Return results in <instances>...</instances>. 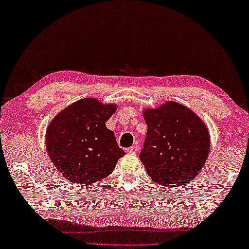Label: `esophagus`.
<instances>
[{
	"mask_svg": "<svg viewBox=\"0 0 249 249\" xmlns=\"http://www.w3.org/2000/svg\"><path fill=\"white\" fill-rule=\"evenodd\" d=\"M139 146H138L137 144H134V145H132V146H130V148H128L127 149V151L129 152V153H137L138 151H139Z\"/></svg>",
	"mask_w": 249,
	"mask_h": 249,
	"instance_id": "esophagus-1",
	"label": "esophagus"
}]
</instances>
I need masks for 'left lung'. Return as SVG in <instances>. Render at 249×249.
<instances>
[{
	"label": "left lung",
	"instance_id": "left-lung-1",
	"mask_svg": "<svg viewBox=\"0 0 249 249\" xmlns=\"http://www.w3.org/2000/svg\"><path fill=\"white\" fill-rule=\"evenodd\" d=\"M143 118L148 132L140 160L149 177L166 189L190 183L210 153V132L204 122L174 101L144 109Z\"/></svg>",
	"mask_w": 249,
	"mask_h": 249
}]
</instances>
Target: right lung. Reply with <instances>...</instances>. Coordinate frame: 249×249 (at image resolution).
Masks as SVG:
<instances>
[{
	"label": "right lung",
	"mask_w": 249,
	"mask_h": 249,
	"mask_svg": "<svg viewBox=\"0 0 249 249\" xmlns=\"http://www.w3.org/2000/svg\"><path fill=\"white\" fill-rule=\"evenodd\" d=\"M116 109L113 104L84 98L62 110L48 124L46 150L66 180L81 185L104 180L124 156L115 134L106 127Z\"/></svg>",
	"instance_id": "right-lung-1"
}]
</instances>
